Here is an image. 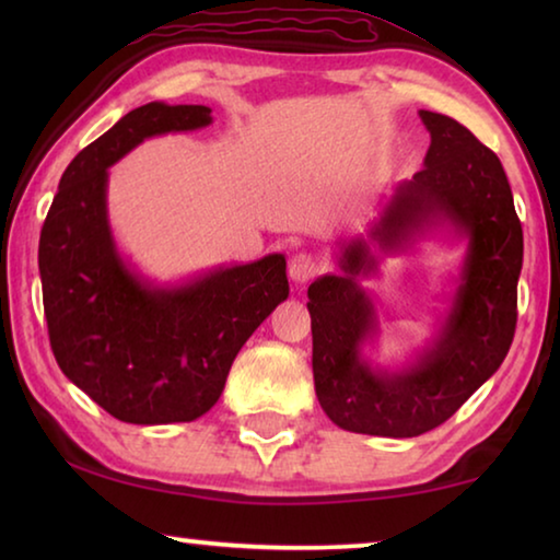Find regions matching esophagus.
<instances>
[{"label": "esophagus", "instance_id": "34e87169", "mask_svg": "<svg viewBox=\"0 0 560 560\" xmlns=\"http://www.w3.org/2000/svg\"><path fill=\"white\" fill-rule=\"evenodd\" d=\"M320 271H324V261H320L316 254L299 252V254H293L289 261V277L293 283H299V287L308 283L311 279H316Z\"/></svg>", "mask_w": 560, "mask_h": 560}]
</instances>
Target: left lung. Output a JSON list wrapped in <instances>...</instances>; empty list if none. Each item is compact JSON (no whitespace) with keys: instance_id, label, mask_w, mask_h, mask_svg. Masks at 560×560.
Here are the masks:
<instances>
[{"instance_id":"8db88e82","label":"left lung","mask_w":560,"mask_h":560,"mask_svg":"<svg viewBox=\"0 0 560 560\" xmlns=\"http://www.w3.org/2000/svg\"><path fill=\"white\" fill-rule=\"evenodd\" d=\"M430 130L424 167L395 187L373 226L383 249L444 230L467 240L459 287L432 348L400 373L375 371L360 346L377 330L355 277L375 271L363 240L343 246L340 269L308 287L318 402L338 428L375 438H417L459 410L499 371L516 330L524 232L497 153L450 116L420 110Z\"/></svg>"}]
</instances>
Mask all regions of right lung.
<instances>
[{
	"label": "right lung",
	"instance_id": "add662e5",
	"mask_svg": "<svg viewBox=\"0 0 560 560\" xmlns=\"http://www.w3.org/2000/svg\"><path fill=\"white\" fill-rule=\"evenodd\" d=\"M212 122L207 106L148 103L63 170L39 240L54 358L93 402L130 424L192 422L220 400L236 353L289 296L287 259L269 254L179 287L130 271L113 242L108 167L163 132Z\"/></svg>",
	"mask_w": 560,
	"mask_h": 560
}]
</instances>
